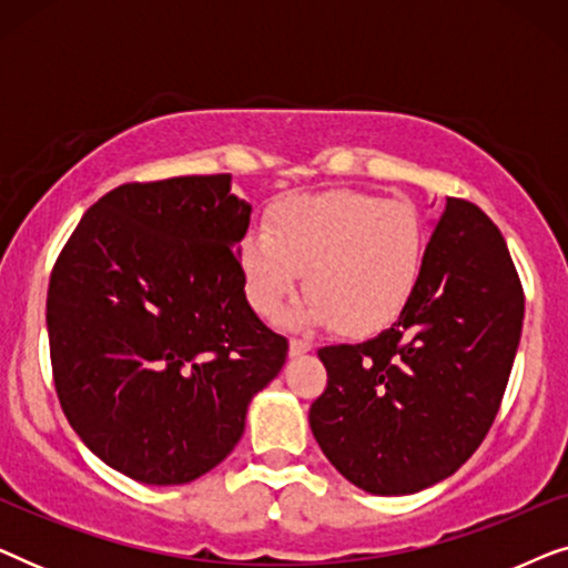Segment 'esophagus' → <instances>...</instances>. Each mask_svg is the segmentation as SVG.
<instances>
[{
	"label": "esophagus",
	"mask_w": 568,
	"mask_h": 568,
	"mask_svg": "<svg viewBox=\"0 0 568 568\" xmlns=\"http://www.w3.org/2000/svg\"><path fill=\"white\" fill-rule=\"evenodd\" d=\"M307 352H313V344H310V341H302V338L290 341V356H302Z\"/></svg>",
	"instance_id": "obj_1"
}]
</instances>
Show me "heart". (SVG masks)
Instances as JSON below:
<instances>
[{"mask_svg":"<svg viewBox=\"0 0 568 568\" xmlns=\"http://www.w3.org/2000/svg\"><path fill=\"white\" fill-rule=\"evenodd\" d=\"M426 232L416 209L359 191L294 193L276 201L268 227L237 245L245 297L278 321L305 274L300 323L369 336L400 317L424 271Z\"/></svg>","mask_w":568,"mask_h":568,"instance_id":"heart-1","label":"heart"}]
</instances>
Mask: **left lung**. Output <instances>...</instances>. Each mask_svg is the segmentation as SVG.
<instances>
[{"label":"left lung","instance_id":"8db88e82","mask_svg":"<svg viewBox=\"0 0 568 568\" xmlns=\"http://www.w3.org/2000/svg\"><path fill=\"white\" fill-rule=\"evenodd\" d=\"M525 294L501 232L447 199L414 297L364 344L317 352L328 385L310 429L354 486L416 494L453 476L491 429L523 336Z\"/></svg>","mask_w":568,"mask_h":568}]
</instances>
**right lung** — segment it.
Returning a JSON list of instances; mask_svg holds the SVG:
<instances>
[{
	"label": "right lung",
	"mask_w": 568,
	"mask_h": 568,
	"mask_svg": "<svg viewBox=\"0 0 568 568\" xmlns=\"http://www.w3.org/2000/svg\"><path fill=\"white\" fill-rule=\"evenodd\" d=\"M230 175L123 183L95 201L51 271L61 410L105 465L150 486L204 476L243 437L247 403L286 362L247 305L237 243L251 204Z\"/></svg>",
	"instance_id": "obj_1"
}]
</instances>
